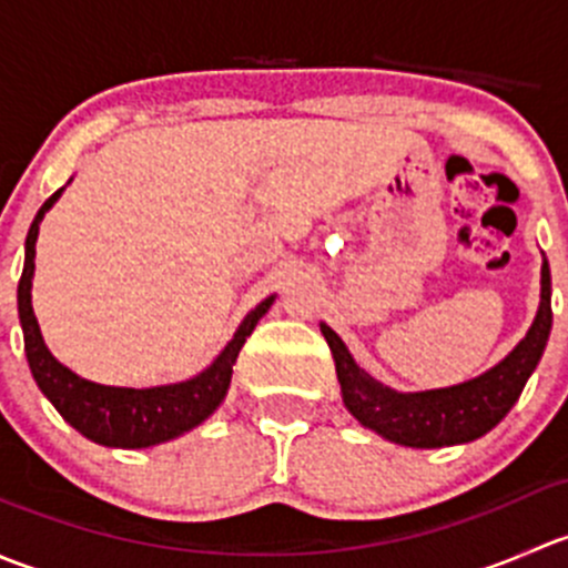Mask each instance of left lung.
I'll return each instance as SVG.
<instances>
[{"instance_id":"1","label":"left lung","mask_w":568,"mask_h":568,"mask_svg":"<svg viewBox=\"0 0 568 568\" xmlns=\"http://www.w3.org/2000/svg\"><path fill=\"white\" fill-rule=\"evenodd\" d=\"M549 329H552V280H549L547 257L541 263V302L528 335L495 368L454 387L420 393L393 390L365 374L337 332L321 321V335L329 343L346 409L357 417L359 426L406 448H448V445L473 443L491 432L511 412L523 387L528 385L547 348Z\"/></svg>"}]
</instances>
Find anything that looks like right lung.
Listing matches in <instances>:
<instances>
[{"label": "right lung", "mask_w": 568, "mask_h": 568, "mask_svg": "<svg viewBox=\"0 0 568 568\" xmlns=\"http://www.w3.org/2000/svg\"><path fill=\"white\" fill-rule=\"evenodd\" d=\"M62 192H65V186L57 189L40 205L24 242V272L19 280V318L32 379L38 382L40 393L54 404V409L65 417V423H71L82 437L93 439V443L131 450L170 443V439L181 437V434L192 432L194 426L209 420L216 406L225 400L239 352H242L244 341L252 335L257 321L266 316L268 307L274 305V294L266 296L255 311L244 316L239 329L233 332L231 343L216 354L209 368L200 371L192 379L175 382V385L142 387V390L109 387L82 379L49 352L43 335H40L36 311H32V277H36V242L40 222H43L45 211L60 200Z\"/></svg>", "instance_id": "1"}]
</instances>
